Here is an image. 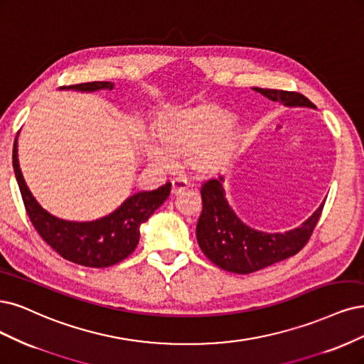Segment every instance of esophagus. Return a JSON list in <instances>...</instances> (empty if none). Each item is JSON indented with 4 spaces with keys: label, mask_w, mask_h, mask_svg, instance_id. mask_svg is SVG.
I'll return each mask as SVG.
<instances>
[{
    "label": "esophagus",
    "mask_w": 364,
    "mask_h": 364,
    "mask_svg": "<svg viewBox=\"0 0 364 364\" xmlns=\"http://www.w3.org/2000/svg\"><path fill=\"white\" fill-rule=\"evenodd\" d=\"M185 190H188L186 181H183V179H173L171 181V196H176Z\"/></svg>",
    "instance_id": "esophagus-1"
}]
</instances>
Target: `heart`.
Segmentation results:
<instances>
[{
	"instance_id": "b5f03b06",
	"label": "heart",
	"mask_w": 364,
	"mask_h": 364,
	"mask_svg": "<svg viewBox=\"0 0 364 364\" xmlns=\"http://www.w3.org/2000/svg\"><path fill=\"white\" fill-rule=\"evenodd\" d=\"M154 140L144 141L152 164L168 167L171 158H183L193 171L206 174L229 161L237 146V129L229 112L200 105L161 114L154 124Z\"/></svg>"
}]
</instances>
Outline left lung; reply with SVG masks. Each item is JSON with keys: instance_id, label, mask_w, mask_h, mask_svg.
<instances>
[{"instance_id": "obj_1", "label": "left lung", "mask_w": 364, "mask_h": 364, "mask_svg": "<svg viewBox=\"0 0 364 364\" xmlns=\"http://www.w3.org/2000/svg\"><path fill=\"white\" fill-rule=\"evenodd\" d=\"M253 90L280 102L284 107H303L316 109V105L295 92L259 89ZM223 176L208 179L202 185L203 209L197 221V242L205 256L224 271L235 274H250L267 268L296 255L315 229L321 217L323 203L298 228L284 233H269L247 225L230 208L223 186Z\"/></svg>"}]
</instances>
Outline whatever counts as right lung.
Returning <instances> with one entry per match:
<instances>
[{
    "instance_id": "1",
    "label": "right lung",
    "mask_w": 364,
    "mask_h": 364,
    "mask_svg": "<svg viewBox=\"0 0 364 364\" xmlns=\"http://www.w3.org/2000/svg\"><path fill=\"white\" fill-rule=\"evenodd\" d=\"M109 81L84 82L60 90L93 93L112 90ZM14 170L27 214L43 241L65 259L82 267L105 268L127 259L140 241V225L166 202L171 183L167 182L152 191H139L129 196L111 214L93 221H69L49 214L31 194L25 182L18 159V136L14 144Z\"/></svg>"
}]
</instances>
